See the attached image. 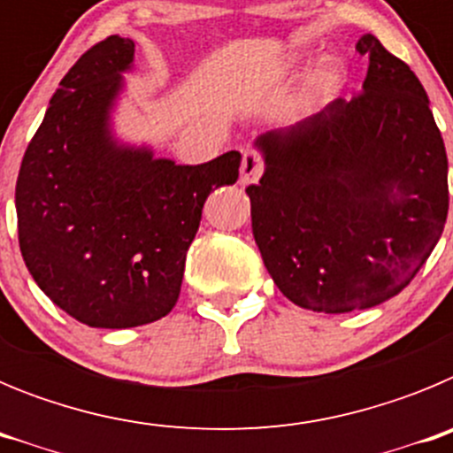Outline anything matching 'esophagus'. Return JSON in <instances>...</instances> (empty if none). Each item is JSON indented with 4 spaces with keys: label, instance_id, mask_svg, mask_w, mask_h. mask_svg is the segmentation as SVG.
I'll return each mask as SVG.
<instances>
[{
    "label": "esophagus",
    "instance_id": "34e87169",
    "mask_svg": "<svg viewBox=\"0 0 453 453\" xmlns=\"http://www.w3.org/2000/svg\"><path fill=\"white\" fill-rule=\"evenodd\" d=\"M263 174V158L256 150H247L242 154V165H240V183L250 186V183L258 181Z\"/></svg>",
    "mask_w": 453,
    "mask_h": 453
}]
</instances>
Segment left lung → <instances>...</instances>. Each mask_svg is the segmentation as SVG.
Masks as SVG:
<instances>
[{"label": "left lung", "mask_w": 453, "mask_h": 453, "mask_svg": "<svg viewBox=\"0 0 453 453\" xmlns=\"http://www.w3.org/2000/svg\"><path fill=\"white\" fill-rule=\"evenodd\" d=\"M363 92L267 131L247 188L251 229L276 288L315 313L395 297L438 245L449 211L447 151L413 70L372 34Z\"/></svg>", "instance_id": "left-lung-1"}]
</instances>
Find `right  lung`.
Returning <instances> with one entry per match:
<instances>
[{"label": "right lung", "mask_w": 453, "mask_h": 453, "mask_svg": "<svg viewBox=\"0 0 453 453\" xmlns=\"http://www.w3.org/2000/svg\"><path fill=\"white\" fill-rule=\"evenodd\" d=\"M134 40L108 35L70 67L24 151L19 251L47 297L97 329L165 318L211 190L238 181L240 151L202 165L119 142L111 111Z\"/></svg>", "instance_id": "right-lung-1"}]
</instances>
